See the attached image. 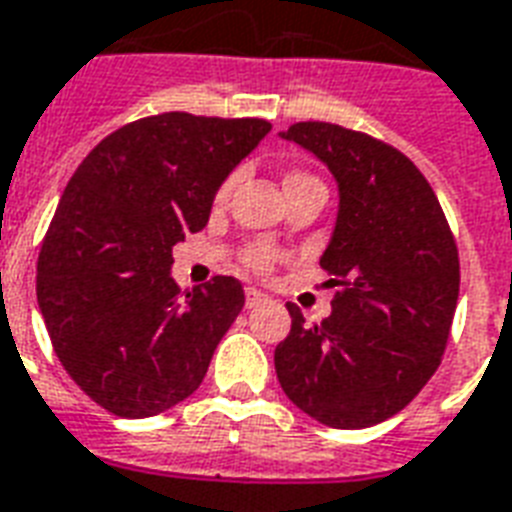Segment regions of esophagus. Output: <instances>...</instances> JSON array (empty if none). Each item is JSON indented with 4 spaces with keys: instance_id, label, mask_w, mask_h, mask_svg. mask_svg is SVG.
<instances>
[{
    "instance_id": "1",
    "label": "esophagus",
    "mask_w": 512,
    "mask_h": 512,
    "mask_svg": "<svg viewBox=\"0 0 512 512\" xmlns=\"http://www.w3.org/2000/svg\"><path fill=\"white\" fill-rule=\"evenodd\" d=\"M244 298H247V308H255L260 300H265V295L260 290H255V287H247V290H244Z\"/></svg>"
}]
</instances>
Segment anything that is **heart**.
I'll return each mask as SVG.
<instances>
[{
    "label": "heart",
    "mask_w": 512,
    "mask_h": 512,
    "mask_svg": "<svg viewBox=\"0 0 512 512\" xmlns=\"http://www.w3.org/2000/svg\"><path fill=\"white\" fill-rule=\"evenodd\" d=\"M308 182H319L317 177H311V174H306V171H290L287 177H284V190H290V187H298V185H308ZM230 193V182H225V185L220 187V193H217V201H225ZM244 263L252 268V271L257 273H268L273 268V263H276V252H273L271 247H265V244H255V247L249 249L247 257H244Z\"/></svg>",
    "instance_id": "heart-1"
}]
</instances>
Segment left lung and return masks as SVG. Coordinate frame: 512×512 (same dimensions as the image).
<instances>
[{
	"label": "left lung",
	"instance_id": "left-lung-1",
	"mask_svg": "<svg viewBox=\"0 0 512 512\" xmlns=\"http://www.w3.org/2000/svg\"><path fill=\"white\" fill-rule=\"evenodd\" d=\"M282 136L325 163L341 201L319 257L333 311L308 325L287 303L276 376L319 424L373 427L403 411L443 360L459 300L454 233L424 174L392 144L317 120Z\"/></svg>",
	"mask_w": 512,
	"mask_h": 512
}]
</instances>
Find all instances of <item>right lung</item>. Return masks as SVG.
<instances>
[{
    "mask_svg": "<svg viewBox=\"0 0 512 512\" xmlns=\"http://www.w3.org/2000/svg\"><path fill=\"white\" fill-rule=\"evenodd\" d=\"M271 131L260 117L163 112L101 139L69 179L37 260L58 360L93 403L147 419L204 381L244 287L171 279V249L209 222L228 174Z\"/></svg>",
    "mask_w": 512,
    "mask_h": 512,
    "instance_id": "add662e5",
    "label": "right lung"
}]
</instances>
